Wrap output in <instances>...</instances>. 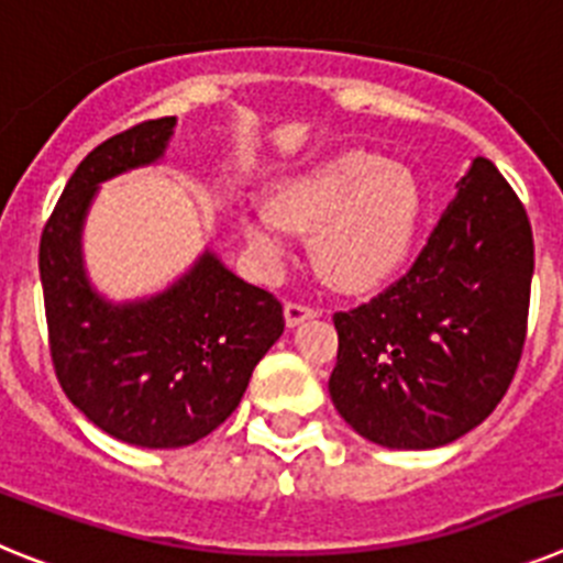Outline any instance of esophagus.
<instances>
[{"instance_id": "34e87169", "label": "esophagus", "mask_w": 563, "mask_h": 563, "mask_svg": "<svg viewBox=\"0 0 563 563\" xmlns=\"http://www.w3.org/2000/svg\"><path fill=\"white\" fill-rule=\"evenodd\" d=\"M316 316H318V310H312V307H307V305H298V301H287L285 305L287 327L305 324L307 318H316Z\"/></svg>"}]
</instances>
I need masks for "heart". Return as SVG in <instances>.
<instances>
[{"label":"heart","instance_id":"obj_1","mask_svg":"<svg viewBox=\"0 0 563 563\" xmlns=\"http://www.w3.org/2000/svg\"><path fill=\"white\" fill-rule=\"evenodd\" d=\"M422 213L415 172L375 152L346 148L276 183L271 206H242L239 228L262 256L285 231L310 233L318 276L338 290L377 285L400 265Z\"/></svg>","mask_w":563,"mask_h":563}]
</instances>
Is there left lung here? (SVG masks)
Wrapping results in <instances>:
<instances>
[{
	"label": "left lung",
	"mask_w": 563,
	"mask_h": 563,
	"mask_svg": "<svg viewBox=\"0 0 563 563\" xmlns=\"http://www.w3.org/2000/svg\"><path fill=\"white\" fill-rule=\"evenodd\" d=\"M533 282L530 220L499 168L474 157L411 271L335 312L330 397L383 449H440L499 406L519 366Z\"/></svg>",
	"instance_id": "obj_1"
}]
</instances>
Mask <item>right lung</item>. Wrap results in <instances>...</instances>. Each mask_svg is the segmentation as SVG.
Listing matches in <instances>:
<instances>
[{
  "label": "right lung",
  "instance_id": "right-lung-1",
  "mask_svg": "<svg viewBox=\"0 0 563 563\" xmlns=\"http://www.w3.org/2000/svg\"><path fill=\"white\" fill-rule=\"evenodd\" d=\"M177 118L143 121L96 146L73 172L38 245L49 355L69 402L114 440L183 449L236 411L256 363L285 332L273 292L213 251L166 290L109 301L84 267V222L101 183L166 154Z\"/></svg>",
  "mask_w": 563,
  "mask_h": 563
}]
</instances>
